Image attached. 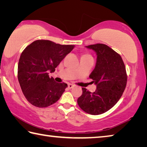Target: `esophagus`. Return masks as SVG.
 <instances>
[{
	"label": "esophagus",
	"mask_w": 147,
	"mask_h": 147,
	"mask_svg": "<svg viewBox=\"0 0 147 147\" xmlns=\"http://www.w3.org/2000/svg\"><path fill=\"white\" fill-rule=\"evenodd\" d=\"M73 88V84H68V88L69 89H71V88Z\"/></svg>",
	"instance_id": "1"
}]
</instances>
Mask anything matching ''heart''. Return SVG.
I'll return each mask as SVG.
<instances>
[{
	"label": "heart",
	"mask_w": 147,
	"mask_h": 147,
	"mask_svg": "<svg viewBox=\"0 0 147 147\" xmlns=\"http://www.w3.org/2000/svg\"><path fill=\"white\" fill-rule=\"evenodd\" d=\"M82 58H91V56L88 54H84L82 56Z\"/></svg>",
	"instance_id": "heart-1"
}]
</instances>
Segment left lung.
Returning a JSON list of instances; mask_svg holds the SVG:
<instances>
[{"mask_svg":"<svg viewBox=\"0 0 147 147\" xmlns=\"http://www.w3.org/2000/svg\"><path fill=\"white\" fill-rule=\"evenodd\" d=\"M86 47L93 50L96 55L95 67L89 75L96 89L91 93L83 88L77 102L85 112L100 115L113 108L121 97L127 82L126 68L121 56L106 45Z\"/></svg>","mask_w":147,"mask_h":147,"instance_id":"obj_1","label":"left lung"}]
</instances>
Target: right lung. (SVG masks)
I'll use <instances>...</instances> for the list:
<instances>
[{"label":"right lung","mask_w":147,"mask_h":147,"mask_svg":"<svg viewBox=\"0 0 147 147\" xmlns=\"http://www.w3.org/2000/svg\"><path fill=\"white\" fill-rule=\"evenodd\" d=\"M74 45H61L49 40H36L29 45L20 56L18 80L24 96L30 103L45 108L56 102L65 89V83H58L49 72L55 68L70 53Z\"/></svg>","instance_id":"add662e5"}]
</instances>
